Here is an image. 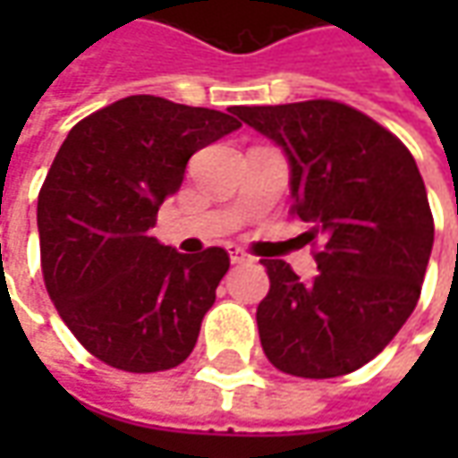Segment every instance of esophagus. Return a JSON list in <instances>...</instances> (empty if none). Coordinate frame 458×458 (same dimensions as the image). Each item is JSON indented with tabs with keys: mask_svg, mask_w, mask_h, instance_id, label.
<instances>
[{
	"mask_svg": "<svg viewBox=\"0 0 458 458\" xmlns=\"http://www.w3.org/2000/svg\"><path fill=\"white\" fill-rule=\"evenodd\" d=\"M226 252H229V259H232L234 265H242V262H250V259H252V257L247 255L242 247H237V244H229V247H226Z\"/></svg>",
	"mask_w": 458,
	"mask_h": 458,
	"instance_id": "34e87169",
	"label": "esophagus"
}]
</instances>
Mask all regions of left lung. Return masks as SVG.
Returning a JSON list of instances; mask_svg holds the SVG:
<instances>
[{
	"mask_svg": "<svg viewBox=\"0 0 458 458\" xmlns=\"http://www.w3.org/2000/svg\"><path fill=\"white\" fill-rule=\"evenodd\" d=\"M291 165V214L318 239V275L301 283L262 259L257 306L265 357L285 375L326 379L375 360L413 313L433 247V216L413 155L357 109L328 101L239 106Z\"/></svg>",
	"mask_w": 458,
	"mask_h": 458,
	"instance_id": "8db88e82",
	"label": "left lung"
}]
</instances>
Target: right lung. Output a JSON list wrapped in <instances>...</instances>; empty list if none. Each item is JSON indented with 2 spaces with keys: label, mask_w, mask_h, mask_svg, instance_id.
Masks as SVG:
<instances>
[{
  "label": "right lung",
  "mask_w": 458,
  "mask_h": 458,
  "mask_svg": "<svg viewBox=\"0 0 458 458\" xmlns=\"http://www.w3.org/2000/svg\"><path fill=\"white\" fill-rule=\"evenodd\" d=\"M239 127L216 109L142 94L68 132L38 199L40 257L61 318L97 360L163 372L193 352L229 255H181L150 229L191 155Z\"/></svg>",
  "instance_id": "add662e5"
}]
</instances>
